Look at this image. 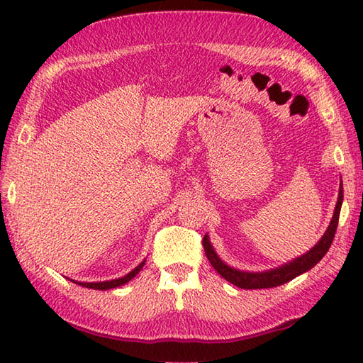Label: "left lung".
I'll return each instance as SVG.
<instances>
[{"mask_svg": "<svg viewBox=\"0 0 363 363\" xmlns=\"http://www.w3.org/2000/svg\"><path fill=\"white\" fill-rule=\"evenodd\" d=\"M342 203H343V184L340 182L335 211L325 235L320 238V242L315 245L311 251H307L306 254H303V256H299L296 259H293L291 262H289V264L281 265L279 268L267 269V272H259V273H251V272H240V269L229 267L217 256V252H215V250L212 248L209 237L207 235H204L203 238L206 256L209 259L211 265L217 269V273L221 277H225L228 282L237 285V287L246 289V290L277 287V285H282L285 282L295 279L296 276L309 272L311 268H313L323 257H325V254L330 248V243L334 240L335 230L338 226V217H340Z\"/></svg>", "mask_w": 363, "mask_h": 363, "instance_id": "8db88e82", "label": "left lung"}]
</instances>
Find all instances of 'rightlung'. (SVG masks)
Wrapping results in <instances>:
<instances>
[{"label":"right lung","mask_w":363,"mask_h":363,"mask_svg":"<svg viewBox=\"0 0 363 363\" xmlns=\"http://www.w3.org/2000/svg\"><path fill=\"white\" fill-rule=\"evenodd\" d=\"M145 265V260L142 262L140 265H137L133 272H129L126 276L123 277H118V279H112V281H104V282H78V281H73L74 284H79L82 285V287H87V289H94V290H111V289H115V287H120V285L129 282L133 277L140 272V269L143 268Z\"/></svg>","instance_id":"1"}]
</instances>
